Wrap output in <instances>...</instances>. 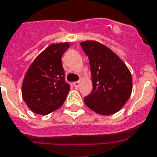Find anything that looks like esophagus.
I'll use <instances>...</instances> for the list:
<instances>
[{
  "mask_svg": "<svg viewBox=\"0 0 157 157\" xmlns=\"http://www.w3.org/2000/svg\"><path fill=\"white\" fill-rule=\"evenodd\" d=\"M79 83L80 82H78V81H76V82H73V84H74V86H75V88H78V87H79Z\"/></svg>",
  "mask_w": 157,
  "mask_h": 157,
  "instance_id": "1",
  "label": "esophagus"
}]
</instances>
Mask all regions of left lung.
Returning <instances> with one entry per match:
<instances>
[{
	"mask_svg": "<svg viewBox=\"0 0 157 157\" xmlns=\"http://www.w3.org/2000/svg\"><path fill=\"white\" fill-rule=\"evenodd\" d=\"M88 56L92 80V92L85 104L95 112L109 115L121 109L132 92V76L117 55L95 41L80 43Z\"/></svg>",
	"mask_w": 157,
	"mask_h": 157,
	"instance_id": "left-lung-1",
	"label": "left lung"
}]
</instances>
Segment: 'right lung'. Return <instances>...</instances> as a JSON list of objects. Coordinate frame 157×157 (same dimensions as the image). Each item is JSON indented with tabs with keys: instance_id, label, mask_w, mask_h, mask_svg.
<instances>
[{
	"instance_id": "1",
	"label": "right lung",
	"mask_w": 157,
	"mask_h": 157,
	"mask_svg": "<svg viewBox=\"0 0 157 157\" xmlns=\"http://www.w3.org/2000/svg\"><path fill=\"white\" fill-rule=\"evenodd\" d=\"M68 42L52 44L30 65L22 83V96L36 114L48 115L63 105L70 85L65 81L61 57Z\"/></svg>"
}]
</instances>
